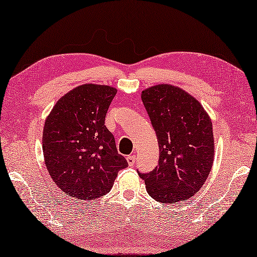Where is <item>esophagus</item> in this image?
<instances>
[{
  "mask_svg": "<svg viewBox=\"0 0 257 257\" xmlns=\"http://www.w3.org/2000/svg\"><path fill=\"white\" fill-rule=\"evenodd\" d=\"M127 162L129 166H134L135 162H136V156L135 155H130L127 157Z\"/></svg>",
  "mask_w": 257,
  "mask_h": 257,
  "instance_id": "1",
  "label": "esophagus"
}]
</instances>
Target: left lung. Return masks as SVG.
I'll use <instances>...</instances> for the list:
<instances>
[{"mask_svg":"<svg viewBox=\"0 0 257 257\" xmlns=\"http://www.w3.org/2000/svg\"><path fill=\"white\" fill-rule=\"evenodd\" d=\"M158 144L159 163L138 171L151 198L161 203L185 201L206 181L214 157L212 121L201 103L176 86L156 85L141 94Z\"/></svg>","mask_w":257,"mask_h":257,"instance_id":"left-lung-1","label":"left lung"}]
</instances>
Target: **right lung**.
<instances>
[{
	"label": "right lung",
	"instance_id": "obj_1",
	"mask_svg": "<svg viewBox=\"0 0 257 257\" xmlns=\"http://www.w3.org/2000/svg\"><path fill=\"white\" fill-rule=\"evenodd\" d=\"M117 89L85 84L64 95L46 118L43 154L47 171L65 194L95 200L111 190L128 162L118 154L105 118Z\"/></svg>",
	"mask_w": 257,
	"mask_h": 257
}]
</instances>
